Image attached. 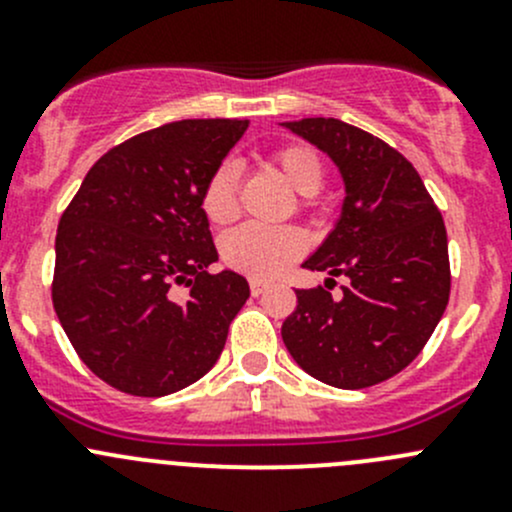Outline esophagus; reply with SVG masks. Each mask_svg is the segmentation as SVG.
I'll list each match as a JSON object with an SVG mask.
<instances>
[{
    "label": "esophagus",
    "instance_id": "34e87169",
    "mask_svg": "<svg viewBox=\"0 0 512 512\" xmlns=\"http://www.w3.org/2000/svg\"><path fill=\"white\" fill-rule=\"evenodd\" d=\"M250 292H252V297H260V294L267 292V282L250 280Z\"/></svg>",
    "mask_w": 512,
    "mask_h": 512
}]
</instances>
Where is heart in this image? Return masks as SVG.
Here are the masks:
<instances>
[{
	"instance_id": "1",
	"label": "heart",
	"mask_w": 512,
	"mask_h": 512,
	"mask_svg": "<svg viewBox=\"0 0 512 512\" xmlns=\"http://www.w3.org/2000/svg\"><path fill=\"white\" fill-rule=\"evenodd\" d=\"M282 178L294 193L312 198L324 183V163L319 153L309 146H285L272 156ZM309 203V200H307ZM203 210L210 223L225 225L237 215V168L223 163L203 190ZM302 232L292 227L242 225L223 237V260L232 270L255 280H270L282 275L304 252Z\"/></svg>"
}]
</instances>
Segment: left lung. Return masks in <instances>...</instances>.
Masks as SVG:
<instances>
[{"instance_id": "obj_1", "label": "left lung", "mask_w": 512, "mask_h": 512, "mask_svg": "<svg viewBox=\"0 0 512 512\" xmlns=\"http://www.w3.org/2000/svg\"><path fill=\"white\" fill-rule=\"evenodd\" d=\"M282 126L327 153L344 180L342 215L302 265L329 277L297 289L285 347L329 386L381 384L416 359L446 312V225L414 165L381 138L337 118ZM334 276L350 280L339 300L328 292Z\"/></svg>"}]
</instances>
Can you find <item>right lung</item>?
<instances>
[{
  "mask_svg": "<svg viewBox=\"0 0 512 512\" xmlns=\"http://www.w3.org/2000/svg\"><path fill=\"white\" fill-rule=\"evenodd\" d=\"M247 121H175L111 148L86 173L56 232L51 299L86 366L133 396L195 384L220 359L250 297L242 275H210L218 250L203 190ZM191 287L180 303L169 287Z\"/></svg>",
  "mask_w": 512,
  "mask_h": 512,
  "instance_id": "right-lung-1",
  "label": "right lung"
}]
</instances>
